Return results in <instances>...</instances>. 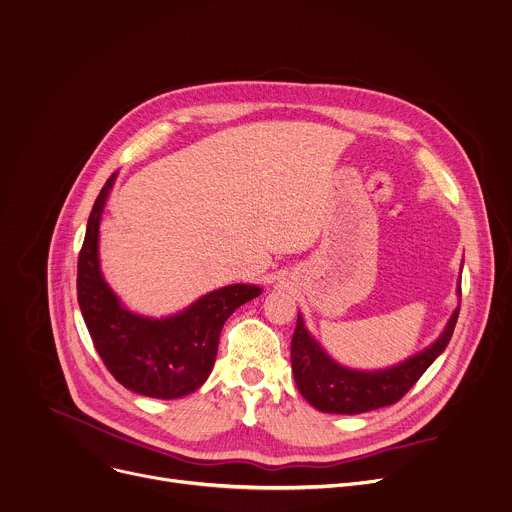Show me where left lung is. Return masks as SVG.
Segmentation results:
<instances>
[{
  "label": "left lung",
  "mask_w": 512,
  "mask_h": 512,
  "mask_svg": "<svg viewBox=\"0 0 512 512\" xmlns=\"http://www.w3.org/2000/svg\"><path fill=\"white\" fill-rule=\"evenodd\" d=\"M460 295V285L456 289ZM460 305L450 315L444 331L422 352L384 370H354L335 362L307 331L301 313L291 339V370L301 396L319 412L364 414L396 404L446 350Z\"/></svg>",
  "instance_id": "8db88e82"
}]
</instances>
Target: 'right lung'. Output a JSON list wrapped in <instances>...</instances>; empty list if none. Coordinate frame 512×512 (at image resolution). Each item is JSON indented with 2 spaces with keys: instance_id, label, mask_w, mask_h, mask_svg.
Instances as JSON below:
<instances>
[{
  "instance_id": "1",
  "label": "right lung",
  "mask_w": 512,
  "mask_h": 512,
  "mask_svg": "<svg viewBox=\"0 0 512 512\" xmlns=\"http://www.w3.org/2000/svg\"><path fill=\"white\" fill-rule=\"evenodd\" d=\"M116 175L102 187L88 219L78 257L80 311L104 366L126 390L158 400L183 398L207 382L225 321L263 289L251 283L227 285L166 317L126 309L106 283L98 257L100 221Z\"/></svg>"
}]
</instances>
